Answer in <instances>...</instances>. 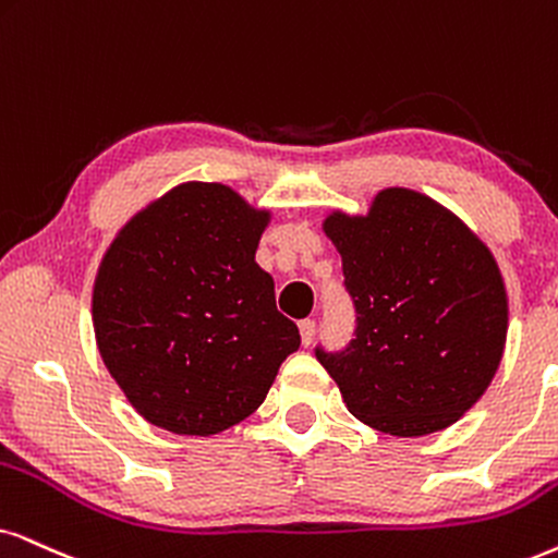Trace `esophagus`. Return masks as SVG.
Instances as JSON below:
<instances>
[{
	"mask_svg": "<svg viewBox=\"0 0 558 558\" xmlns=\"http://www.w3.org/2000/svg\"><path fill=\"white\" fill-rule=\"evenodd\" d=\"M299 329H301V342L308 348V344H312V340H314L316 322H314V319H303V322L299 324Z\"/></svg>",
	"mask_w": 558,
	"mask_h": 558,
	"instance_id": "1",
	"label": "esophagus"
}]
</instances>
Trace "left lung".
Returning <instances> with one entry per match:
<instances>
[{
  "mask_svg": "<svg viewBox=\"0 0 558 558\" xmlns=\"http://www.w3.org/2000/svg\"><path fill=\"white\" fill-rule=\"evenodd\" d=\"M324 234L342 255L355 340L316 348L357 420L420 437L482 399L502 361L507 293L486 244L433 197L380 190L365 216L335 210Z\"/></svg>",
  "mask_w": 558,
  "mask_h": 558,
  "instance_id": "8db88e82",
  "label": "left lung"
}]
</instances>
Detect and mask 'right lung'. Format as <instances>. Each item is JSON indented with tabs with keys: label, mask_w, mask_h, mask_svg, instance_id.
Masks as SVG:
<instances>
[{
	"label": "right lung",
	"mask_w": 558,
	"mask_h": 558,
	"mask_svg": "<svg viewBox=\"0 0 558 558\" xmlns=\"http://www.w3.org/2000/svg\"><path fill=\"white\" fill-rule=\"evenodd\" d=\"M270 221L218 182H185L138 210L92 291L97 350L133 409L174 435H216L263 404L299 327L255 263Z\"/></svg>",
	"instance_id": "obj_1"
}]
</instances>
